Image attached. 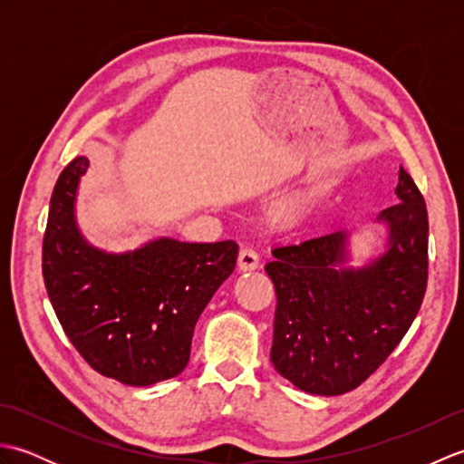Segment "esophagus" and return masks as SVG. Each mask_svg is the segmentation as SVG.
<instances>
[{
	"label": "esophagus",
	"mask_w": 464,
	"mask_h": 464,
	"mask_svg": "<svg viewBox=\"0 0 464 464\" xmlns=\"http://www.w3.org/2000/svg\"><path fill=\"white\" fill-rule=\"evenodd\" d=\"M237 267H239V271H243V273L257 269V267H259V255H257V251L251 249V247L241 249L239 259H237Z\"/></svg>",
	"instance_id": "obj_1"
}]
</instances>
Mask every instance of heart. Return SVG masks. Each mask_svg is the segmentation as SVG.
<instances>
[{
  "mask_svg": "<svg viewBox=\"0 0 464 464\" xmlns=\"http://www.w3.org/2000/svg\"><path fill=\"white\" fill-rule=\"evenodd\" d=\"M299 215H301V207L299 205H287V207H283V209L279 211V219L281 221H295Z\"/></svg>",
  "mask_w": 464,
  "mask_h": 464,
  "instance_id": "obj_1",
  "label": "heart"
}]
</instances>
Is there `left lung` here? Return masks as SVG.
I'll list each match as a JSON object with an SVG mask.
<instances>
[{"label": "left lung", "instance_id": "8db88e82", "mask_svg": "<svg viewBox=\"0 0 464 464\" xmlns=\"http://www.w3.org/2000/svg\"><path fill=\"white\" fill-rule=\"evenodd\" d=\"M399 203L381 211L389 249L369 267H339L347 233L275 247L271 361L311 395L357 389L397 349L420 309L429 277V215L419 187L399 171Z\"/></svg>", "mask_w": 464, "mask_h": 464}]
</instances>
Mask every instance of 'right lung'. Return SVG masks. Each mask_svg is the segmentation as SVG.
Masks as SVG:
<instances>
[{
    "label": "right lung",
    "instance_id": "obj_1",
    "mask_svg": "<svg viewBox=\"0 0 464 464\" xmlns=\"http://www.w3.org/2000/svg\"><path fill=\"white\" fill-rule=\"evenodd\" d=\"M75 157L59 175L44 235V281L59 323L93 371L133 387L173 379L189 362L195 323L237 261L239 245L157 239L133 253L90 247L73 219Z\"/></svg>",
    "mask_w": 464,
    "mask_h": 464
}]
</instances>
